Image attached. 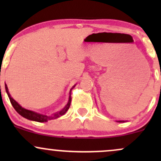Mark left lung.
Segmentation results:
<instances>
[{
  "mask_svg": "<svg viewBox=\"0 0 161 161\" xmlns=\"http://www.w3.org/2000/svg\"><path fill=\"white\" fill-rule=\"evenodd\" d=\"M117 122H119V123H124V120H119V121H117Z\"/></svg>",
  "mask_w": 161,
  "mask_h": 161,
  "instance_id": "8db88e82",
  "label": "left lung"
}]
</instances>
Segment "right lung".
I'll list each match as a JSON object with an SVG mask.
<instances>
[{
  "instance_id": "right-lung-1",
  "label": "right lung",
  "mask_w": 161,
  "mask_h": 161,
  "mask_svg": "<svg viewBox=\"0 0 161 161\" xmlns=\"http://www.w3.org/2000/svg\"><path fill=\"white\" fill-rule=\"evenodd\" d=\"M75 86V85H74V86L72 87L71 89H70L69 101H68L67 104H66V106L64 107L62 110H60V111L55 113V114H52L51 116H47V115H45V114H39V113H37V112L32 111V110H27V109L23 108V107L20 106V105L18 104V103L16 102L13 97H11L10 92L8 91V88H7L6 84H5V89H6L7 95H8L9 98H10V103L12 104L13 107H14V109L16 110V111L17 112L19 115L23 116V117L25 118V119H29V120L39 122V123H43V122H47L48 120H51V119H56V118L60 117V116L64 115V114H66V111L69 110L70 107V104H71V100H72L71 92H72V90H73V88H74Z\"/></svg>"
}]
</instances>
